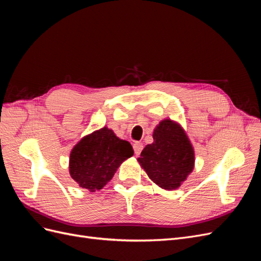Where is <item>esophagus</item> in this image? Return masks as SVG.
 Here are the masks:
<instances>
[{
	"mask_svg": "<svg viewBox=\"0 0 261 261\" xmlns=\"http://www.w3.org/2000/svg\"><path fill=\"white\" fill-rule=\"evenodd\" d=\"M133 148H134V151H135V154L139 155L140 152H141V150H143V148H144V145L141 143H138V141H137V143L133 145Z\"/></svg>",
	"mask_w": 261,
	"mask_h": 261,
	"instance_id": "esophagus-1",
	"label": "esophagus"
}]
</instances>
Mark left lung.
I'll return each mask as SVG.
<instances>
[{"mask_svg":"<svg viewBox=\"0 0 261 261\" xmlns=\"http://www.w3.org/2000/svg\"><path fill=\"white\" fill-rule=\"evenodd\" d=\"M138 161L148 176L164 189H176L194 169L195 154L185 132L171 120H164L153 132Z\"/></svg>","mask_w":261,"mask_h":261,"instance_id":"1","label":"left lung"}]
</instances>
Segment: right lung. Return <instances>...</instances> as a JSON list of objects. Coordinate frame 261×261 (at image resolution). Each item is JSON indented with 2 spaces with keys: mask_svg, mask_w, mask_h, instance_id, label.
I'll return each mask as SVG.
<instances>
[{
  "mask_svg": "<svg viewBox=\"0 0 261 261\" xmlns=\"http://www.w3.org/2000/svg\"><path fill=\"white\" fill-rule=\"evenodd\" d=\"M134 154L128 141L107 127L84 137L72 150L69 173L81 187L96 192L111 179L120 164Z\"/></svg>",
  "mask_w": 261,
  "mask_h": 261,
  "instance_id": "add662e5",
  "label": "right lung"
}]
</instances>
